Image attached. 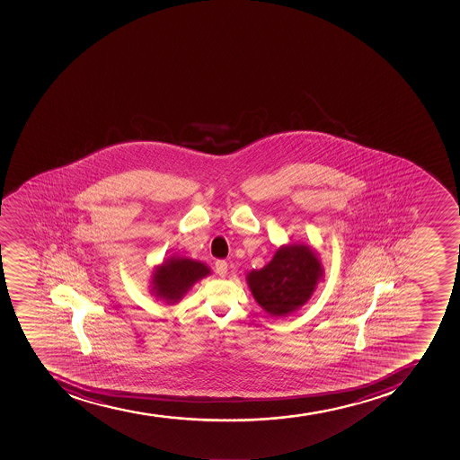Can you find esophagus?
I'll use <instances>...</instances> for the list:
<instances>
[{
  "instance_id": "34e87169",
  "label": "esophagus",
  "mask_w": 460,
  "mask_h": 460,
  "mask_svg": "<svg viewBox=\"0 0 460 460\" xmlns=\"http://www.w3.org/2000/svg\"><path fill=\"white\" fill-rule=\"evenodd\" d=\"M215 270L220 277H225L228 274V262L226 261H217L215 265Z\"/></svg>"
}]
</instances>
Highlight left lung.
Here are the masks:
<instances>
[{
	"instance_id": "left-lung-1",
	"label": "left lung",
	"mask_w": 460,
	"mask_h": 460,
	"mask_svg": "<svg viewBox=\"0 0 460 460\" xmlns=\"http://www.w3.org/2000/svg\"><path fill=\"white\" fill-rule=\"evenodd\" d=\"M323 276L322 259L310 245L289 243L280 245L265 267L247 272L245 281L263 311L286 317L310 301Z\"/></svg>"
}]
</instances>
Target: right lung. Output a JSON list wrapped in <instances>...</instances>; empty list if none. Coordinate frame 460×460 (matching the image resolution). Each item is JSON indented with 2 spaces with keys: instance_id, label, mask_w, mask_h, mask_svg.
Listing matches in <instances>:
<instances>
[{
  "instance_id": "add662e5",
  "label": "right lung",
  "mask_w": 460,
  "mask_h": 460,
  "mask_svg": "<svg viewBox=\"0 0 460 460\" xmlns=\"http://www.w3.org/2000/svg\"><path fill=\"white\" fill-rule=\"evenodd\" d=\"M210 274L211 270L206 263L172 254L154 268L149 292L158 301L174 305L183 299L193 285Z\"/></svg>"
}]
</instances>
